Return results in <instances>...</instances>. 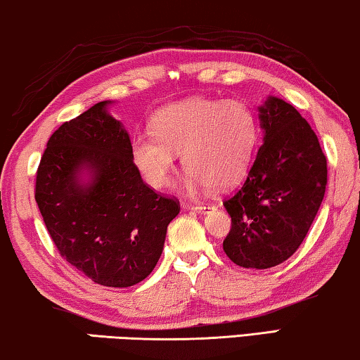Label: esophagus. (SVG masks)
<instances>
[{"label": "esophagus", "instance_id": "obj_1", "mask_svg": "<svg viewBox=\"0 0 360 360\" xmlns=\"http://www.w3.org/2000/svg\"><path fill=\"white\" fill-rule=\"evenodd\" d=\"M187 208L197 211V213H207L211 210V205L208 203H198V205H187Z\"/></svg>", "mask_w": 360, "mask_h": 360}]
</instances>
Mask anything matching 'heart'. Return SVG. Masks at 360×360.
I'll list each match as a JSON object with an SVG mask.
<instances>
[{
  "mask_svg": "<svg viewBox=\"0 0 360 360\" xmlns=\"http://www.w3.org/2000/svg\"><path fill=\"white\" fill-rule=\"evenodd\" d=\"M153 134L133 141L136 167L153 189L168 184L176 155L187 171V189H229L247 173L258 142V122L240 101L189 99L171 104L152 120Z\"/></svg>",
  "mask_w": 360,
  "mask_h": 360,
  "instance_id": "1",
  "label": "heart"
}]
</instances>
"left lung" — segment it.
<instances>
[{
	"label": "left lung",
	"mask_w": 360,
	"mask_h": 360,
	"mask_svg": "<svg viewBox=\"0 0 360 360\" xmlns=\"http://www.w3.org/2000/svg\"><path fill=\"white\" fill-rule=\"evenodd\" d=\"M258 118L262 146L247 181L224 202L232 227L222 248L247 269H269L298 250L327 186V158L292 104L269 96Z\"/></svg>",
	"instance_id": "obj_1"
}]
</instances>
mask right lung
Wrapping results in <instances>:
<instances>
[{
    "mask_svg": "<svg viewBox=\"0 0 360 360\" xmlns=\"http://www.w3.org/2000/svg\"><path fill=\"white\" fill-rule=\"evenodd\" d=\"M112 101L54 131L37 171L35 200L59 253L104 287H133L162 256L179 202L153 192L133 162Z\"/></svg>",
    "mask_w": 360,
    "mask_h": 360,
    "instance_id": "add662e5",
    "label": "right lung"
}]
</instances>
